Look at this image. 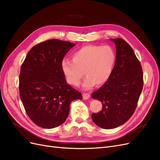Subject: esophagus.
Segmentation results:
<instances>
[{"label": "esophagus", "mask_w": 160, "mask_h": 160, "mask_svg": "<svg viewBox=\"0 0 160 160\" xmlns=\"http://www.w3.org/2000/svg\"><path fill=\"white\" fill-rule=\"evenodd\" d=\"M89 98H90V94L89 93H85L83 94V98L84 100L88 99H89Z\"/></svg>", "instance_id": "1"}]
</instances>
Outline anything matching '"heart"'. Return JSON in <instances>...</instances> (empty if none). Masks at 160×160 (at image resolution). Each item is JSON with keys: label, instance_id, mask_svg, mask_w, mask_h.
Instances as JSON below:
<instances>
[{"label": "heart", "instance_id": "heart-1", "mask_svg": "<svg viewBox=\"0 0 160 160\" xmlns=\"http://www.w3.org/2000/svg\"><path fill=\"white\" fill-rule=\"evenodd\" d=\"M116 54L110 46L86 45L72 55V60L61 62V70L67 83L77 86L85 75V89H91L96 84L102 85L107 82L113 69Z\"/></svg>", "mask_w": 160, "mask_h": 160}]
</instances>
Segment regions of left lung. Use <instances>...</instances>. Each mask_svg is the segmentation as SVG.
I'll return each mask as SVG.
<instances>
[{"mask_svg": "<svg viewBox=\"0 0 160 160\" xmlns=\"http://www.w3.org/2000/svg\"><path fill=\"white\" fill-rule=\"evenodd\" d=\"M116 46V61L109 80L91 95L102 103V110L92 113L98 126L113 129L132 117L143 89V71L133 49L121 38H110Z\"/></svg>", "mask_w": 160, "mask_h": 160, "instance_id": "1", "label": "left lung"}]
</instances>
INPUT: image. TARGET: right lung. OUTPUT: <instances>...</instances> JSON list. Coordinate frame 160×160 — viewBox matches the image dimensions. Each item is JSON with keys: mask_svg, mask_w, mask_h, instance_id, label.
Segmentation results:
<instances>
[{"mask_svg": "<svg viewBox=\"0 0 160 160\" xmlns=\"http://www.w3.org/2000/svg\"><path fill=\"white\" fill-rule=\"evenodd\" d=\"M75 43L50 39L28 52L19 75V93L29 118L38 126L52 129L65 122L79 91L67 83L61 62Z\"/></svg>", "mask_w": 160, "mask_h": 160, "instance_id": "obj_1", "label": "right lung"}]
</instances>
